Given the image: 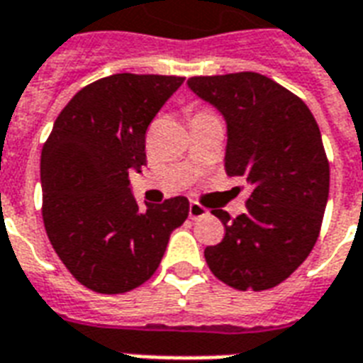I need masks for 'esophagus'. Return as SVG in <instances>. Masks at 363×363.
Returning a JSON list of instances; mask_svg holds the SVG:
<instances>
[{
    "mask_svg": "<svg viewBox=\"0 0 363 363\" xmlns=\"http://www.w3.org/2000/svg\"><path fill=\"white\" fill-rule=\"evenodd\" d=\"M206 212H208V211L204 208L203 204L197 203V201H191V204H189V218H193V220H195V218L204 216Z\"/></svg>",
    "mask_w": 363,
    "mask_h": 363,
    "instance_id": "obj_1",
    "label": "esophagus"
}]
</instances>
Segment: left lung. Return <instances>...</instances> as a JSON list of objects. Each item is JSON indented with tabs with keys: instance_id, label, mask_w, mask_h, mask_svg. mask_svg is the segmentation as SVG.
<instances>
[{
	"instance_id": "obj_1",
	"label": "left lung",
	"mask_w": 363,
	"mask_h": 363,
	"mask_svg": "<svg viewBox=\"0 0 363 363\" xmlns=\"http://www.w3.org/2000/svg\"><path fill=\"white\" fill-rule=\"evenodd\" d=\"M191 91L228 124L225 172L252 187L247 212L231 218L222 243L204 249L220 281L237 291H266L301 266L320 235L329 197V160L314 114L301 97L268 76H193Z\"/></svg>"
}]
</instances>
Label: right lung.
Returning <instances> with one entry per match:
<instances>
[{"instance_id": "1", "label": "right lung", "mask_w": 363, "mask_h": 363, "mask_svg": "<svg viewBox=\"0 0 363 363\" xmlns=\"http://www.w3.org/2000/svg\"><path fill=\"white\" fill-rule=\"evenodd\" d=\"M182 84V76L101 78L68 101L43 143V225L68 272L95 293L143 285L189 214L185 197L141 211L130 189V172L147 164V128Z\"/></svg>"}]
</instances>
